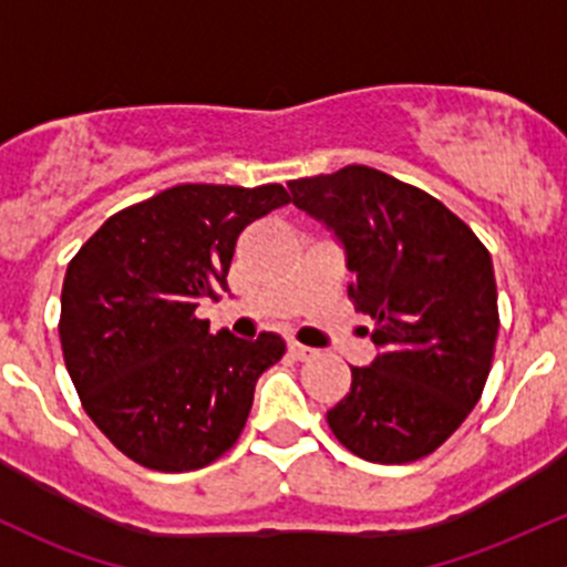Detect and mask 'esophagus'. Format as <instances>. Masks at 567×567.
Returning a JSON list of instances; mask_svg holds the SVG:
<instances>
[{
    "mask_svg": "<svg viewBox=\"0 0 567 567\" xmlns=\"http://www.w3.org/2000/svg\"><path fill=\"white\" fill-rule=\"evenodd\" d=\"M288 353H290V357H293V359H299V362H307V359L316 357V351H312V348L301 346V342H296V340L288 342Z\"/></svg>",
    "mask_w": 567,
    "mask_h": 567,
    "instance_id": "1",
    "label": "esophagus"
}]
</instances>
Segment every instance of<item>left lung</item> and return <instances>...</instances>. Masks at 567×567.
<instances>
[{"label": "left lung", "instance_id": "8db88e82", "mask_svg": "<svg viewBox=\"0 0 567 567\" xmlns=\"http://www.w3.org/2000/svg\"><path fill=\"white\" fill-rule=\"evenodd\" d=\"M288 188L342 247L348 296L375 320L379 353L351 368V392L326 414L331 433L370 463L433 453L491 373L499 312L488 249L431 194L362 164Z\"/></svg>", "mask_w": 567, "mask_h": 567}]
</instances>
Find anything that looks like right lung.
Returning a JSON list of instances; mask_svg holds the SVG:
<instances>
[{
	"instance_id": "right-lung-1",
	"label": "right lung",
	"mask_w": 567,
	"mask_h": 567,
	"mask_svg": "<svg viewBox=\"0 0 567 567\" xmlns=\"http://www.w3.org/2000/svg\"><path fill=\"white\" fill-rule=\"evenodd\" d=\"M290 203L279 183H183L109 216L68 262L60 342L84 411L109 442L156 472L208 466L236 444L255 384L285 353L194 312L230 293L241 230Z\"/></svg>"
}]
</instances>
